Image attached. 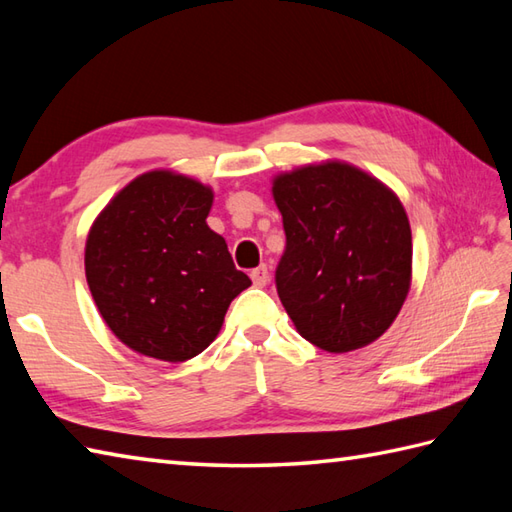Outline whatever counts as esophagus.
Here are the masks:
<instances>
[{
  "mask_svg": "<svg viewBox=\"0 0 512 512\" xmlns=\"http://www.w3.org/2000/svg\"><path fill=\"white\" fill-rule=\"evenodd\" d=\"M250 279H253V284H255L257 288H264V286L268 284V279H270L268 266H259V268H255L253 273H250Z\"/></svg>",
  "mask_w": 512,
  "mask_h": 512,
  "instance_id": "34e87169",
  "label": "esophagus"
}]
</instances>
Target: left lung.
Returning a JSON list of instances; mask_svg holds the SVG:
<instances>
[{"label": "left lung", "mask_w": 512, "mask_h": 512, "mask_svg": "<svg viewBox=\"0 0 512 512\" xmlns=\"http://www.w3.org/2000/svg\"><path fill=\"white\" fill-rule=\"evenodd\" d=\"M286 250L277 292L297 332L325 352L374 343L411 288V226L387 184L343 160L273 178Z\"/></svg>", "instance_id": "obj_1"}]
</instances>
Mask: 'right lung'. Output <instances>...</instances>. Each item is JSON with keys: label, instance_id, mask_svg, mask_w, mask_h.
<instances>
[{"label": "right lung", "instance_id": "1", "mask_svg": "<svg viewBox=\"0 0 512 512\" xmlns=\"http://www.w3.org/2000/svg\"><path fill=\"white\" fill-rule=\"evenodd\" d=\"M213 189L171 169L134 178L96 215L85 242L92 299L116 339L182 363L220 334L250 279L206 217Z\"/></svg>", "mask_w": 512, "mask_h": 512}]
</instances>
